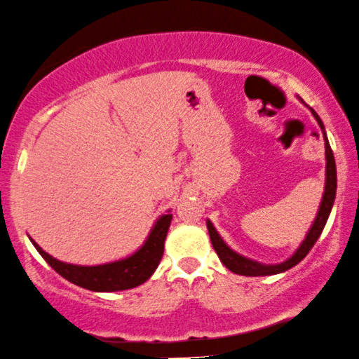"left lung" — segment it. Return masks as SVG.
<instances>
[{
  "instance_id": "left-lung-1",
  "label": "left lung",
  "mask_w": 359,
  "mask_h": 359,
  "mask_svg": "<svg viewBox=\"0 0 359 359\" xmlns=\"http://www.w3.org/2000/svg\"><path fill=\"white\" fill-rule=\"evenodd\" d=\"M311 114L315 116V119L318 121L321 130H323L325 147H326V185H325L323 201H321L320 212H318V215H316L315 224L311 225L306 238L303 240L300 248H298L297 253H294L292 258H288V260L283 263H278V265H262V263L248 260V258H245L242 255H238V253H235L233 250H230V248L224 243V240L220 238V235L217 233V230L213 229V225L210 224V222H207L208 235H210V242L213 245V248H215L217 255H219L222 263H224L226 269H229L230 271H233V273L245 275V276H265V275H276V273H281V271H287L292 269V266L298 265V263H300L303 258L308 255V252L311 250L313 245L316 243V240L320 238L321 232H323L326 220H328V217H330L331 207H333L334 195H337V164H334L333 151H331L328 139H326L323 122H321L318 114H316L313 109H311Z\"/></svg>"
}]
</instances>
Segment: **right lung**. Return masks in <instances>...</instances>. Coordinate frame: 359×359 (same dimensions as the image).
<instances>
[{
    "label": "right lung",
    "mask_w": 359,
    "mask_h": 359,
    "mask_svg": "<svg viewBox=\"0 0 359 359\" xmlns=\"http://www.w3.org/2000/svg\"><path fill=\"white\" fill-rule=\"evenodd\" d=\"M170 220L172 213L162 215L154 225L146 243L133 257L97 266H79L59 262L48 255L34 240L31 242L41 253V257L51 265V269L71 283L86 290H93V292H119V290H129L144 283L156 271L158 262L164 255V242L169 232Z\"/></svg>",
    "instance_id": "obj_1"
}]
</instances>
